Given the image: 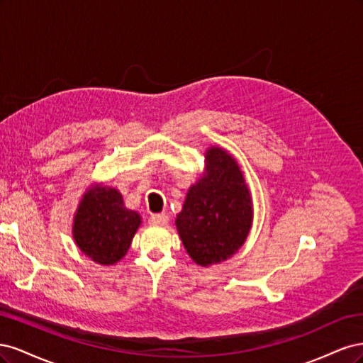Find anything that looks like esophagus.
Returning <instances> with one entry per match:
<instances>
[{
    "label": "esophagus",
    "mask_w": 363,
    "mask_h": 363,
    "mask_svg": "<svg viewBox=\"0 0 363 363\" xmlns=\"http://www.w3.org/2000/svg\"><path fill=\"white\" fill-rule=\"evenodd\" d=\"M150 223L152 225H164L168 224V215L167 213H156L150 216Z\"/></svg>",
    "instance_id": "esophagus-1"
}]
</instances>
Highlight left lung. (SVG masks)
<instances>
[{"mask_svg": "<svg viewBox=\"0 0 363 363\" xmlns=\"http://www.w3.org/2000/svg\"><path fill=\"white\" fill-rule=\"evenodd\" d=\"M207 172L189 189L175 219L195 263H219L242 247L252 221L251 196L236 160L221 148L206 156Z\"/></svg>", "mask_w": 363, "mask_h": 363, "instance_id": "1", "label": "left lung"}]
</instances>
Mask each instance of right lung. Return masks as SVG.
<instances>
[{
  "label": "right lung",
  "mask_w": 363,
  "mask_h": 363,
  "mask_svg": "<svg viewBox=\"0 0 363 363\" xmlns=\"http://www.w3.org/2000/svg\"><path fill=\"white\" fill-rule=\"evenodd\" d=\"M140 216L124 207L123 195L112 188L87 191L75 215L74 239L87 257L113 265L130 248Z\"/></svg>",
  "instance_id": "add662e5"
}]
</instances>
